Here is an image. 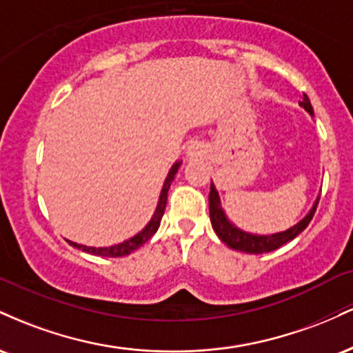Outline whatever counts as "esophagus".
Returning <instances> with one entry per match:
<instances>
[{"instance_id": "34e87169", "label": "esophagus", "mask_w": 353, "mask_h": 353, "mask_svg": "<svg viewBox=\"0 0 353 353\" xmlns=\"http://www.w3.org/2000/svg\"><path fill=\"white\" fill-rule=\"evenodd\" d=\"M192 152H194V151H192Z\"/></svg>"}]
</instances>
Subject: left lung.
I'll list each match as a JSON object with an SVG mask.
<instances>
[{"label":"left lung","instance_id":"obj_1","mask_svg":"<svg viewBox=\"0 0 353 353\" xmlns=\"http://www.w3.org/2000/svg\"><path fill=\"white\" fill-rule=\"evenodd\" d=\"M301 106L309 111L312 116H314V109H312V104L309 101V96L305 92H302V101ZM319 201L315 202V205L312 208V210L307 214L305 217L302 219L299 224H295L294 228H290L285 232H279V234H272V236H254V234H247L239 230L237 228H234L232 224L228 221L225 214L222 212L221 204H219V196L217 190L214 188V184L210 182V192H209V214H210V222H212V229L214 232L217 234V237L221 239L224 244H228L230 249L241 250V252H247V254H265L270 252V250L279 249V247L290 242L292 239H295L299 234L302 232L303 229L309 225V222L314 217L315 209H317Z\"/></svg>","mask_w":353,"mask_h":353}]
</instances>
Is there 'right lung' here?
Wrapping results in <instances>:
<instances>
[{"label":"right lung","mask_w":353,"mask_h":353,"mask_svg":"<svg viewBox=\"0 0 353 353\" xmlns=\"http://www.w3.org/2000/svg\"><path fill=\"white\" fill-rule=\"evenodd\" d=\"M179 165H181V163H176L171 168V171H169L168 177H165L163 192H161L159 204H157L156 212H154V216H152L151 221H149V224L145 225V228L141 230L137 236L131 237L129 241L123 242V244L111 245V247H86V245L76 244V242H70V241H68V242H70L72 247H76V249H81V250H84V252H89V254L101 255V257H124V255L131 254L132 250L139 249V247L145 244V242H148L149 239H151L154 234H156V230L159 229L161 219H163V214H164V209H165V202H168V190H169V188H171V182L174 179V176H176Z\"/></svg>","instance_id":"1"}]
</instances>
